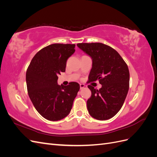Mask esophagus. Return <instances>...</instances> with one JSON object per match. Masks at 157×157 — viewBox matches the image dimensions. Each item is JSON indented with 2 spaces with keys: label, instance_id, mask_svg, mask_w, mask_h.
Returning <instances> with one entry per match:
<instances>
[{
  "label": "esophagus",
  "instance_id": "obj_1",
  "mask_svg": "<svg viewBox=\"0 0 157 157\" xmlns=\"http://www.w3.org/2000/svg\"><path fill=\"white\" fill-rule=\"evenodd\" d=\"M85 86V85L84 84H80V89H82Z\"/></svg>",
  "mask_w": 157,
  "mask_h": 157
}]
</instances>
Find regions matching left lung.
I'll use <instances>...</instances> for the list:
<instances>
[{"instance_id":"obj_1","label":"left lung","mask_w":157,"mask_h":157,"mask_svg":"<svg viewBox=\"0 0 157 157\" xmlns=\"http://www.w3.org/2000/svg\"><path fill=\"white\" fill-rule=\"evenodd\" d=\"M78 48L92 60L89 82L99 80L96 90L88 85L92 95L87 101L88 113L99 121L115 116L123 105L129 90L130 73L125 61L111 47L99 42L79 43Z\"/></svg>"}]
</instances>
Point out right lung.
Returning <instances> with one entry per match:
<instances>
[{"mask_svg":"<svg viewBox=\"0 0 157 157\" xmlns=\"http://www.w3.org/2000/svg\"><path fill=\"white\" fill-rule=\"evenodd\" d=\"M75 44H52L33 57L26 72L27 92L33 105L46 119L58 121L71 112L79 91L78 83L68 86L58 84V75L65 72L67 60L74 52Z\"/></svg>","mask_w":157,"mask_h":157,"instance_id":"add662e5","label":"right lung"}]
</instances>
